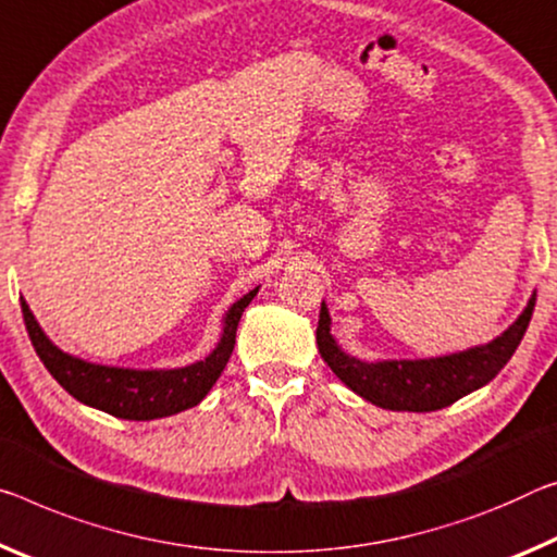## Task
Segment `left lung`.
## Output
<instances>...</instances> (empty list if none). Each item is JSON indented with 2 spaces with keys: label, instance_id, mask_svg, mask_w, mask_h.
<instances>
[{
  "label": "left lung",
  "instance_id": "1",
  "mask_svg": "<svg viewBox=\"0 0 557 557\" xmlns=\"http://www.w3.org/2000/svg\"><path fill=\"white\" fill-rule=\"evenodd\" d=\"M533 310L535 293L506 332H500L496 339L479 344V347L429 359L367 361L351 357L332 337V317L322 302L320 324H317V347H320L326 367L361 399L389 411H438L496 379L523 339Z\"/></svg>",
  "mask_w": 557,
  "mask_h": 557
}]
</instances>
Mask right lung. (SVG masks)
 <instances>
[{
    "label": "right lung",
    "mask_w": 557,
    "mask_h": 557,
    "mask_svg": "<svg viewBox=\"0 0 557 557\" xmlns=\"http://www.w3.org/2000/svg\"><path fill=\"white\" fill-rule=\"evenodd\" d=\"M258 289L260 287L250 289V293L227 307V312L223 314L220 339L206 359L173 369H134L86 361L59 349L47 337V332L39 326L37 317H34L24 297L22 314L26 332H29V339L34 349H37L39 359L44 361V367L49 369V374L76 401L111 413L116 419L153 421L193 409V406H198L206 399V394L213 389V384L223 374L227 359L233 355L237 322H240L245 307L258 295Z\"/></svg>",
    "instance_id": "add662e5"
}]
</instances>
